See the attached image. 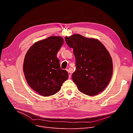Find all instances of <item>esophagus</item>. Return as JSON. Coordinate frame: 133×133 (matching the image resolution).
Segmentation results:
<instances>
[{
  "mask_svg": "<svg viewBox=\"0 0 133 133\" xmlns=\"http://www.w3.org/2000/svg\"><path fill=\"white\" fill-rule=\"evenodd\" d=\"M67 70V71L68 72V75H69V78H70L71 77V73L70 72V71H69V69H66Z\"/></svg>",
  "mask_w": 133,
  "mask_h": 133,
  "instance_id": "esophagus-1",
  "label": "esophagus"
}]
</instances>
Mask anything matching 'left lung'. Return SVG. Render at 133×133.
Wrapping results in <instances>:
<instances>
[{"label": "left lung", "instance_id": "1", "mask_svg": "<svg viewBox=\"0 0 133 133\" xmlns=\"http://www.w3.org/2000/svg\"><path fill=\"white\" fill-rule=\"evenodd\" d=\"M65 41L73 48L76 70L72 79L79 90L89 96L102 92L113 74L112 59L107 49L99 40L79 34L66 37Z\"/></svg>", "mask_w": 133, "mask_h": 133}]
</instances>
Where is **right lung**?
Here are the masks:
<instances>
[{"mask_svg":"<svg viewBox=\"0 0 133 133\" xmlns=\"http://www.w3.org/2000/svg\"><path fill=\"white\" fill-rule=\"evenodd\" d=\"M64 43L61 37L52 36L34 43L27 52L23 64L25 79L30 87L44 96L59 92L68 78L61 69L57 53Z\"/></svg>","mask_w":133,"mask_h":133,"instance_id":"add662e5","label":"right lung"}]
</instances>
